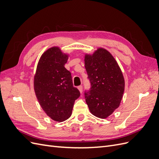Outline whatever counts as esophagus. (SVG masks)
Masks as SVG:
<instances>
[{
	"label": "esophagus",
	"instance_id": "esophagus-1",
	"mask_svg": "<svg viewBox=\"0 0 159 159\" xmlns=\"http://www.w3.org/2000/svg\"><path fill=\"white\" fill-rule=\"evenodd\" d=\"M78 89H79V91H80V93H82L83 92V86L82 85H80V86H78Z\"/></svg>",
	"mask_w": 159,
	"mask_h": 159
}]
</instances>
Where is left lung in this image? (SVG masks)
Instances as JSON below:
<instances>
[{"label": "left lung", "mask_w": 159, "mask_h": 159, "mask_svg": "<svg viewBox=\"0 0 159 159\" xmlns=\"http://www.w3.org/2000/svg\"><path fill=\"white\" fill-rule=\"evenodd\" d=\"M85 68L91 88L85 92V102L95 117L105 119L121 103L125 89L122 71L116 60L103 48L85 56Z\"/></svg>", "instance_id": "8db88e82"}]
</instances>
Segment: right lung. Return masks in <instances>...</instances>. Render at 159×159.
<instances>
[{
    "label": "right lung",
    "instance_id": "right-lung-1",
    "mask_svg": "<svg viewBox=\"0 0 159 159\" xmlns=\"http://www.w3.org/2000/svg\"><path fill=\"white\" fill-rule=\"evenodd\" d=\"M68 56L57 47L43 54L38 61L34 80L35 93L41 107L47 115L61 122L71 115L80 91L74 87L70 71L64 65Z\"/></svg>",
    "mask_w": 159,
    "mask_h": 159
}]
</instances>
